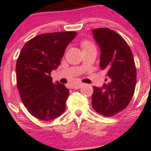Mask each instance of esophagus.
Returning <instances> with one entry per match:
<instances>
[{
	"label": "esophagus",
	"mask_w": 151,
	"mask_h": 151,
	"mask_svg": "<svg viewBox=\"0 0 151 151\" xmlns=\"http://www.w3.org/2000/svg\"><path fill=\"white\" fill-rule=\"evenodd\" d=\"M83 85V83H78V84H74V85L73 86V87L74 88V89H79V88H81Z\"/></svg>",
	"instance_id": "esophagus-1"
}]
</instances>
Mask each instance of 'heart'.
Listing matches in <instances>:
<instances>
[{
	"instance_id": "obj_1",
	"label": "heart",
	"mask_w": 151,
	"mask_h": 151,
	"mask_svg": "<svg viewBox=\"0 0 151 151\" xmlns=\"http://www.w3.org/2000/svg\"><path fill=\"white\" fill-rule=\"evenodd\" d=\"M82 48H86L87 47H91V46H93V44H91V42H89V41H83V43H82Z\"/></svg>"
}]
</instances>
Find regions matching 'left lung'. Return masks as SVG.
<instances>
[{
    "instance_id": "8db88e82",
    "label": "left lung",
    "mask_w": 151,
    "mask_h": 151,
    "mask_svg": "<svg viewBox=\"0 0 151 151\" xmlns=\"http://www.w3.org/2000/svg\"><path fill=\"white\" fill-rule=\"evenodd\" d=\"M101 49L100 68L107 72V81L101 87H93L92 107L105 116L126 108L136 86L137 70L132 52L125 40L109 28L93 30Z\"/></svg>"
}]
</instances>
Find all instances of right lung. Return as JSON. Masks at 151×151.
Returning a JSON list of instances; mask_svg holds the SVG:
<instances>
[{"label": "right lung", "instance_id": "right-lung-1", "mask_svg": "<svg viewBox=\"0 0 151 151\" xmlns=\"http://www.w3.org/2000/svg\"><path fill=\"white\" fill-rule=\"evenodd\" d=\"M76 35L67 31L37 35L24 45L19 54L16 64L19 94L29 113L39 120H54L65 111L69 90L58 81L53 83L50 73L59 67Z\"/></svg>", "mask_w": 151, "mask_h": 151}]
</instances>
